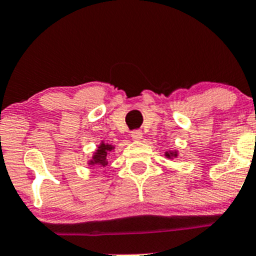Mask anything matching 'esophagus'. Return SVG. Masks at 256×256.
Listing matches in <instances>:
<instances>
[{
  "instance_id": "34e87169",
  "label": "esophagus",
  "mask_w": 256,
  "mask_h": 256,
  "mask_svg": "<svg viewBox=\"0 0 256 256\" xmlns=\"http://www.w3.org/2000/svg\"><path fill=\"white\" fill-rule=\"evenodd\" d=\"M130 137H132L134 140H142V137H143L142 130H133V132L130 133Z\"/></svg>"
}]
</instances>
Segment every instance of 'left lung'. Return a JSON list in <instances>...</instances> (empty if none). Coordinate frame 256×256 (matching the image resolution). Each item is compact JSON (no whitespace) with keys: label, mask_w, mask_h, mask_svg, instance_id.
Instances as JSON below:
<instances>
[{"label":"left lung","mask_w":256,"mask_h":256,"mask_svg":"<svg viewBox=\"0 0 256 256\" xmlns=\"http://www.w3.org/2000/svg\"><path fill=\"white\" fill-rule=\"evenodd\" d=\"M166 156L168 158L171 157H177V152H166Z\"/></svg>","instance_id":"obj_1"}]
</instances>
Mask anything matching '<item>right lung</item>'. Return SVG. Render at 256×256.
Here are the masks:
<instances>
[{
  "mask_svg": "<svg viewBox=\"0 0 256 256\" xmlns=\"http://www.w3.org/2000/svg\"><path fill=\"white\" fill-rule=\"evenodd\" d=\"M114 147L110 144H106L102 143L98 147L96 152L94 153L93 158L89 160V164L92 166H98V167H106L108 164V154L110 150H113Z\"/></svg>",
  "mask_w": 256,
  "mask_h": 256,
  "instance_id": "1",
  "label": "right lung"
}]
</instances>
